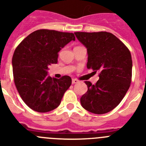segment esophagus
<instances>
[{
    "instance_id": "34e87169",
    "label": "esophagus",
    "mask_w": 146,
    "mask_h": 146,
    "mask_svg": "<svg viewBox=\"0 0 146 146\" xmlns=\"http://www.w3.org/2000/svg\"><path fill=\"white\" fill-rule=\"evenodd\" d=\"M78 81L77 79H76V78H73V80H72V84H76V83H78Z\"/></svg>"
}]
</instances>
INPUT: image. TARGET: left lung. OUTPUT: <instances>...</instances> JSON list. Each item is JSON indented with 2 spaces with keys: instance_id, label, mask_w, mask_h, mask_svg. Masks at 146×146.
Here are the masks:
<instances>
[{
  "instance_id": "left-lung-1",
  "label": "left lung",
  "mask_w": 146,
  "mask_h": 146,
  "mask_svg": "<svg viewBox=\"0 0 146 146\" xmlns=\"http://www.w3.org/2000/svg\"><path fill=\"white\" fill-rule=\"evenodd\" d=\"M87 48L86 67L99 72L95 84L85 81L87 92L81 98L86 111L95 114L110 112L121 102L132 81V60L129 50L111 33H74Z\"/></svg>"
}]
</instances>
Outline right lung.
Listing matches in <instances>:
<instances>
[{
  "mask_svg": "<svg viewBox=\"0 0 146 146\" xmlns=\"http://www.w3.org/2000/svg\"><path fill=\"white\" fill-rule=\"evenodd\" d=\"M74 34L41 29L21 42L12 57L14 81L25 103L33 111L46 113L57 108L71 85L70 76L61 78L47 76L48 66L57 63L58 52Z\"/></svg>",
  "mask_w": 146,
  "mask_h": 146,
  "instance_id": "add662e5",
  "label": "right lung"
}]
</instances>
